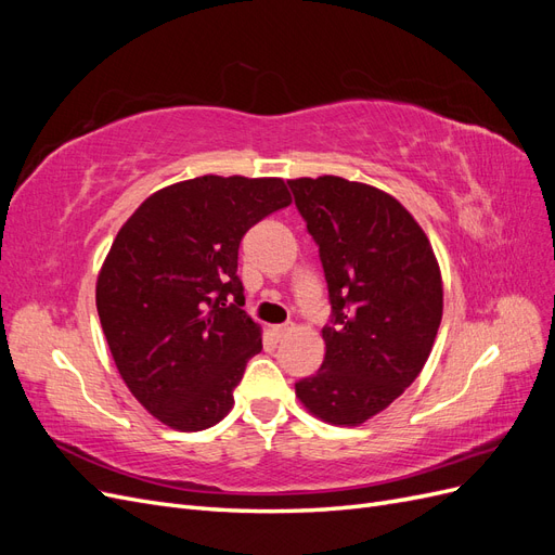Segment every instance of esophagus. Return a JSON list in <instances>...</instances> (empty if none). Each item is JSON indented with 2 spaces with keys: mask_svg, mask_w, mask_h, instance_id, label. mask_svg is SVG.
<instances>
[{
  "mask_svg": "<svg viewBox=\"0 0 555 555\" xmlns=\"http://www.w3.org/2000/svg\"><path fill=\"white\" fill-rule=\"evenodd\" d=\"M289 331H292V324H280V326H273L275 338H284V335H287Z\"/></svg>",
  "mask_w": 555,
  "mask_h": 555,
  "instance_id": "1",
  "label": "esophagus"
}]
</instances>
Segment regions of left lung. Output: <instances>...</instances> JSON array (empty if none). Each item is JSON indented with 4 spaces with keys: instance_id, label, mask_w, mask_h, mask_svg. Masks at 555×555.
<instances>
[{
    "instance_id": "1",
    "label": "left lung",
    "mask_w": 555,
    "mask_h": 555,
    "mask_svg": "<svg viewBox=\"0 0 555 555\" xmlns=\"http://www.w3.org/2000/svg\"><path fill=\"white\" fill-rule=\"evenodd\" d=\"M319 245L333 326L324 363L296 384L304 408L333 426H361L418 377L444 308L426 231L389 192L340 176L289 180Z\"/></svg>"
}]
</instances>
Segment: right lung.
I'll return each instance as SVG.
<instances>
[{"label": "right lung", "mask_w": 555, "mask_h": 555, "mask_svg": "<svg viewBox=\"0 0 555 555\" xmlns=\"http://www.w3.org/2000/svg\"><path fill=\"white\" fill-rule=\"evenodd\" d=\"M292 204L282 178L201 176L150 194L96 275V312L127 389L164 426L194 433L233 408L261 326L245 314L238 247Z\"/></svg>", "instance_id": "1"}]
</instances>
